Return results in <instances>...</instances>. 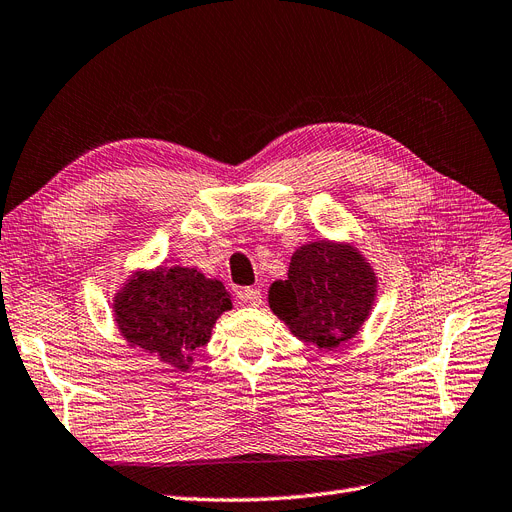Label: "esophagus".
<instances>
[{
	"instance_id": "1",
	"label": "esophagus",
	"mask_w": 512,
	"mask_h": 512,
	"mask_svg": "<svg viewBox=\"0 0 512 512\" xmlns=\"http://www.w3.org/2000/svg\"><path fill=\"white\" fill-rule=\"evenodd\" d=\"M241 301L252 305V307H258V305L262 303V294H260L258 288H245V290L241 292Z\"/></svg>"
}]
</instances>
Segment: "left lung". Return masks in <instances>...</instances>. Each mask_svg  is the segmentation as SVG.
<instances>
[{"mask_svg": "<svg viewBox=\"0 0 512 512\" xmlns=\"http://www.w3.org/2000/svg\"><path fill=\"white\" fill-rule=\"evenodd\" d=\"M375 292V273L358 250L315 241L294 252L288 279L269 290V305L294 337L317 349H334L356 337Z\"/></svg>", "mask_w": 512, "mask_h": 512, "instance_id": "1", "label": "left lung"}]
</instances>
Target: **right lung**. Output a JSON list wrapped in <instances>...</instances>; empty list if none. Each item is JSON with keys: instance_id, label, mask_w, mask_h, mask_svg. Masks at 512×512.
I'll return each instance as SVG.
<instances>
[{"instance_id": "obj_1", "label": "right lung", "mask_w": 512, "mask_h": 512, "mask_svg": "<svg viewBox=\"0 0 512 512\" xmlns=\"http://www.w3.org/2000/svg\"><path fill=\"white\" fill-rule=\"evenodd\" d=\"M233 307L222 281L197 269L167 267L139 273L116 296V322L131 347L188 370L209 341L218 317Z\"/></svg>"}]
</instances>
